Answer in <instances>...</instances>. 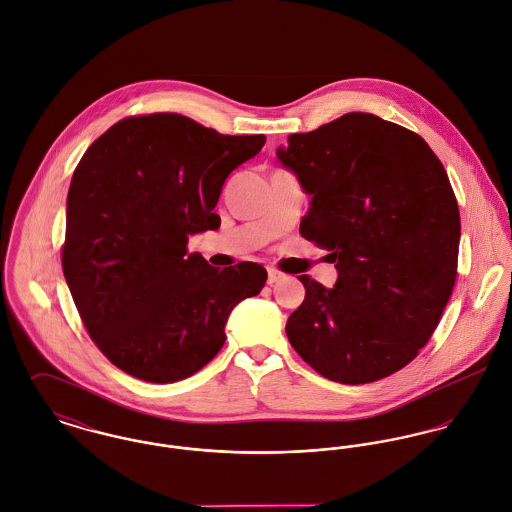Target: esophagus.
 I'll return each mask as SVG.
<instances>
[{
	"label": "esophagus",
	"instance_id": "esophagus-1",
	"mask_svg": "<svg viewBox=\"0 0 512 512\" xmlns=\"http://www.w3.org/2000/svg\"><path fill=\"white\" fill-rule=\"evenodd\" d=\"M283 279V275L277 271V269H267V283L275 284L279 283Z\"/></svg>",
	"mask_w": 512,
	"mask_h": 512
}]
</instances>
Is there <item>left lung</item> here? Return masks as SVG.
I'll return each instance as SVG.
<instances>
[{"instance_id":"8db88e82","label":"left lung","mask_w":512,"mask_h":512,"mask_svg":"<svg viewBox=\"0 0 512 512\" xmlns=\"http://www.w3.org/2000/svg\"><path fill=\"white\" fill-rule=\"evenodd\" d=\"M277 159L310 196L300 233L330 251L338 281L308 275L286 336L320 375L373 383L408 365L452 296L459 210L428 143L373 114L351 112L294 133Z\"/></svg>"}]
</instances>
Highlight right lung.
<instances>
[{
	"label": "right lung",
	"mask_w": 512,
	"mask_h": 512,
	"mask_svg": "<svg viewBox=\"0 0 512 512\" xmlns=\"http://www.w3.org/2000/svg\"><path fill=\"white\" fill-rule=\"evenodd\" d=\"M265 135H222L190 117L153 114L112 125L84 153L66 200L62 271L102 353L149 383H176L210 363L231 310L261 292L257 263L216 269L188 253L229 172Z\"/></svg>",
	"instance_id": "add662e5"
}]
</instances>
